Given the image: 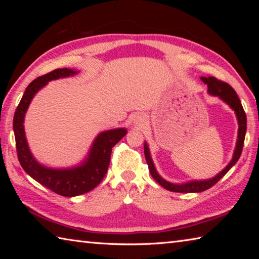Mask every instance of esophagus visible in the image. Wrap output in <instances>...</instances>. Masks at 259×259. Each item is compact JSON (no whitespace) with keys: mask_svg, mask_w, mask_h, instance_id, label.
<instances>
[{"mask_svg":"<svg viewBox=\"0 0 259 259\" xmlns=\"http://www.w3.org/2000/svg\"><path fill=\"white\" fill-rule=\"evenodd\" d=\"M147 124V117L144 115V114H138V115H136L133 120V125L135 128H138V129H142L144 128Z\"/></svg>","mask_w":259,"mask_h":259,"instance_id":"esophagus-1","label":"esophagus"}]
</instances>
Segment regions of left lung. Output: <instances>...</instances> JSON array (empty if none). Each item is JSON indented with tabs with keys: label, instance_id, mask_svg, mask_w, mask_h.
I'll list each match as a JSON object with an SVG mask.
<instances>
[{
	"label": "left lung",
	"instance_id": "1",
	"mask_svg": "<svg viewBox=\"0 0 259 259\" xmlns=\"http://www.w3.org/2000/svg\"><path fill=\"white\" fill-rule=\"evenodd\" d=\"M201 81H202L204 84L208 87V94L214 96V97H218L221 100H223L226 105L232 108V111H234L236 120H238L239 129H238V139H236V145L234 148L233 156H232V160L230 163L227 164L224 169L222 170L221 172H218L216 176L209 179H203V181H190L181 184L171 183L165 181L163 177H161L159 172L156 171V168L154 165V162L152 160L150 148H148V144L145 142L144 143V153H145L146 162L148 164V168H150V172L152 177L155 179V181L160 184L162 187H164L165 190L171 191V192H178V193H199L208 190L211 186H213L218 181L225 176L227 171L233 166L238 160L240 159L241 152H242L243 143H244V137H245V131H247V116H245V113L243 111L242 105H241L240 99L238 95L234 91L233 88L230 84H227L225 82H222L217 80L216 77L209 76H201Z\"/></svg>",
	"mask_w": 259,
	"mask_h": 259
}]
</instances>
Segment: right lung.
Here are the masks:
<instances>
[{
	"instance_id": "obj_1",
	"label": "right lung",
	"mask_w": 259,
	"mask_h": 259,
	"mask_svg": "<svg viewBox=\"0 0 259 259\" xmlns=\"http://www.w3.org/2000/svg\"><path fill=\"white\" fill-rule=\"evenodd\" d=\"M78 71L58 68L35 78L26 88L14 116V133L18 159L26 174L57 194L72 198L88 193L103 181L111 161L112 147L126 135L125 128L103 131L94 139L89 152L80 163L68 168H51L42 164L30 152L25 134V115L34 96L48 83L58 78L76 75Z\"/></svg>"
}]
</instances>
